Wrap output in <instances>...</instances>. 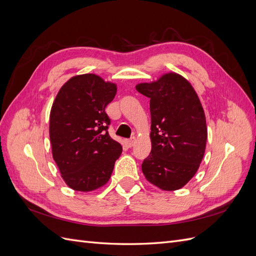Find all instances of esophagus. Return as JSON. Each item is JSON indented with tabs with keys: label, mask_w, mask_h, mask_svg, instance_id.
<instances>
[{
	"label": "esophagus",
	"mask_w": 256,
	"mask_h": 256,
	"mask_svg": "<svg viewBox=\"0 0 256 256\" xmlns=\"http://www.w3.org/2000/svg\"><path fill=\"white\" fill-rule=\"evenodd\" d=\"M124 143H125V145L127 147H132L136 144V138H129V140L124 141Z\"/></svg>",
	"instance_id": "obj_1"
}]
</instances>
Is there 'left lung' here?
<instances>
[{"instance_id":"1","label":"left lung","mask_w":256,"mask_h":256,"mask_svg":"<svg viewBox=\"0 0 256 256\" xmlns=\"http://www.w3.org/2000/svg\"><path fill=\"white\" fill-rule=\"evenodd\" d=\"M136 88L150 99L152 152L142 172L161 190L180 189L196 175L204 157L207 126L202 104L189 81L175 72Z\"/></svg>"}]
</instances>
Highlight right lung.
I'll list each match as a JSON object with an SVG mask.
<instances>
[{"label": "right lung", "mask_w": 256, "mask_h": 256, "mask_svg": "<svg viewBox=\"0 0 256 256\" xmlns=\"http://www.w3.org/2000/svg\"><path fill=\"white\" fill-rule=\"evenodd\" d=\"M116 84L94 74L72 76L58 90L50 112L52 156L68 187L88 192L110 180L122 147L108 132L106 106Z\"/></svg>", "instance_id": "add662e5"}]
</instances>
